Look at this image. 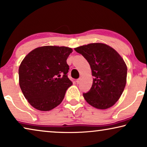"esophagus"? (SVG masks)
<instances>
[{
    "label": "esophagus",
    "instance_id": "1",
    "mask_svg": "<svg viewBox=\"0 0 147 147\" xmlns=\"http://www.w3.org/2000/svg\"><path fill=\"white\" fill-rule=\"evenodd\" d=\"M80 80H81V78H78V79L76 80V83H77V84H79V83L80 82Z\"/></svg>",
    "mask_w": 147,
    "mask_h": 147
}]
</instances>
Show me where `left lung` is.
<instances>
[{"label": "left lung", "mask_w": 147, "mask_h": 147, "mask_svg": "<svg viewBox=\"0 0 147 147\" xmlns=\"http://www.w3.org/2000/svg\"><path fill=\"white\" fill-rule=\"evenodd\" d=\"M90 64L92 86L83 93L86 101L96 108L105 109L119 99L126 84V64L119 53L104 43H90L74 49Z\"/></svg>", "instance_id": "left-lung-1"}]
</instances>
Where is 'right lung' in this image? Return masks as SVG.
Returning <instances> with one entry per match:
<instances>
[{"instance_id": "1", "label": "right lung", "mask_w": 147, "mask_h": 147, "mask_svg": "<svg viewBox=\"0 0 147 147\" xmlns=\"http://www.w3.org/2000/svg\"><path fill=\"white\" fill-rule=\"evenodd\" d=\"M71 48L43 46L29 53L19 67V83L24 96L38 110L49 111L64 99L73 82L68 78L67 59Z\"/></svg>"}]
</instances>
